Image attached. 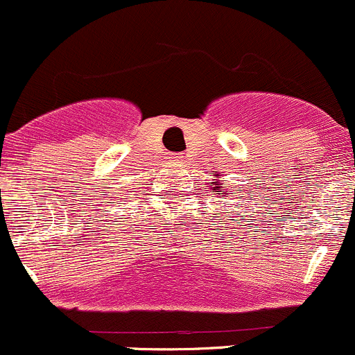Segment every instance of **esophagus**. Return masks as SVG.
<instances>
[{
    "label": "esophagus",
    "instance_id": "1",
    "mask_svg": "<svg viewBox=\"0 0 355 355\" xmlns=\"http://www.w3.org/2000/svg\"><path fill=\"white\" fill-rule=\"evenodd\" d=\"M169 159H173V160H181V159H182V153H171Z\"/></svg>",
    "mask_w": 355,
    "mask_h": 355
}]
</instances>
